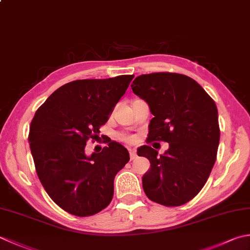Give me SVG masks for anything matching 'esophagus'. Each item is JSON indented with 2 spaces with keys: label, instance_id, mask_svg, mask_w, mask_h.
<instances>
[{
  "label": "esophagus",
  "instance_id": "34e87169",
  "mask_svg": "<svg viewBox=\"0 0 250 250\" xmlns=\"http://www.w3.org/2000/svg\"><path fill=\"white\" fill-rule=\"evenodd\" d=\"M136 158V153L133 149H130V159L133 160Z\"/></svg>",
  "mask_w": 250,
  "mask_h": 250
}]
</instances>
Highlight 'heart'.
I'll return each instance as SVG.
<instances>
[{"label": "heart", "mask_w": 250, "mask_h": 250, "mask_svg": "<svg viewBox=\"0 0 250 250\" xmlns=\"http://www.w3.org/2000/svg\"><path fill=\"white\" fill-rule=\"evenodd\" d=\"M118 139L120 141L125 142V143H134V142L136 141V139L134 138L133 135H130V134H126V133H119Z\"/></svg>", "instance_id": "obj_1"}]
</instances>
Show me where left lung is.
<instances>
[{
	"label": "left lung",
	"mask_w": 250,
	"mask_h": 250,
	"mask_svg": "<svg viewBox=\"0 0 250 250\" xmlns=\"http://www.w3.org/2000/svg\"><path fill=\"white\" fill-rule=\"evenodd\" d=\"M131 87L154 116L147 143H169L163 155L148 145L138 149L150 163L142 178L146 196L167 207L187 204L204 188L216 163L220 141L216 103L196 81L180 73L142 75Z\"/></svg>",
	"instance_id": "1"
}]
</instances>
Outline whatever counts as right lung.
<instances>
[{"label":"right lung","instance_id":"add662e5","mask_svg":"<svg viewBox=\"0 0 250 250\" xmlns=\"http://www.w3.org/2000/svg\"><path fill=\"white\" fill-rule=\"evenodd\" d=\"M133 78L66 83L36 111L28 138L34 166L48 196L65 211L87 217L110 204L116 174L130 160L128 150L110 139L101 153L86 156L84 149Z\"/></svg>","mask_w":250,"mask_h":250}]
</instances>
